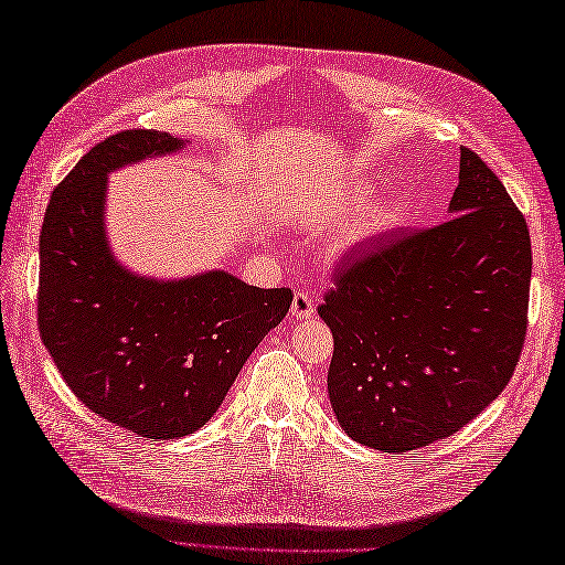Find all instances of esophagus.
<instances>
[{"instance_id":"1","label":"esophagus","mask_w":565,"mask_h":565,"mask_svg":"<svg viewBox=\"0 0 565 565\" xmlns=\"http://www.w3.org/2000/svg\"><path fill=\"white\" fill-rule=\"evenodd\" d=\"M316 313V301L310 298L308 291H296L294 303H291V316L294 318H310Z\"/></svg>"}]
</instances>
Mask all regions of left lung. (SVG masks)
<instances>
[{
  "label": "left lung",
  "instance_id": "obj_1",
  "mask_svg": "<svg viewBox=\"0 0 565 565\" xmlns=\"http://www.w3.org/2000/svg\"><path fill=\"white\" fill-rule=\"evenodd\" d=\"M451 218L344 255L322 296L338 423L411 451L471 423L512 379L526 338L532 243L495 172L461 148Z\"/></svg>",
  "mask_w": 565,
  "mask_h": 565
}]
</instances>
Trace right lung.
Masks as SVG:
<instances>
[{
	"label": "right lung",
	"instance_id": "right-lung-1",
	"mask_svg": "<svg viewBox=\"0 0 565 565\" xmlns=\"http://www.w3.org/2000/svg\"><path fill=\"white\" fill-rule=\"evenodd\" d=\"M179 148L182 140L148 128L102 140L55 186L41 227L45 350L92 413L154 441L209 423L294 301L291 289H257L225 271L154 281L111 257L106 174Z\"/></svg>",
	"mask_w": 565,
	"mask_h": 565
}]
</instances>
